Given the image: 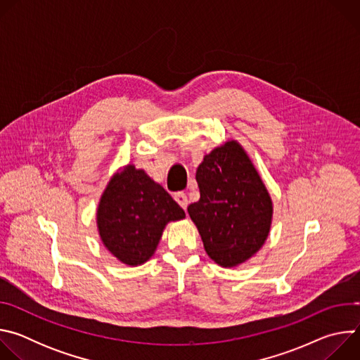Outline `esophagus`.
Returning a JSON list of instances; mask_svg holds the SVG:
<instances>
[{"mask_svg":"<svg viewBox=\"0 0 360 360\" xmlns=\"http://www.w3.org/2000/svg\"><path fill=\"white\" fill-rule=\"evenodd\" d=\"M174 199L179 203V207H181V208L186 210V207H188V198H186V193H184V192H176V193H174Z\"/></svg>","mask_w":360,"mask_h":360,"instance_id":"esophagus-1","label":"esophagus"}]
</instances>
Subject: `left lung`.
I'll use <instances>...</instances> for the list:
<instances>
[{
  "instance_id": "obj_1",
  "label": "left lung",
  "mask_w": 360,
  "mask_h": 360,
  "mask_svg": "<svg viewBox=\"0 0 360 360\" xmlns=\"http://www.w3.org/2000/svg\"><path fill=\"white\" fill-rule=\"evenodd\" d=\"M200 198L188 214L205 252L222 268H235L269 236L272 198L243 146L229 139L203 157L196 169Z\"/></svg>"
}]
</instances>
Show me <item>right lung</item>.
I'll return each mask as SVG.
<instances>
[{
	"mask_svg": "<svg viewBox=\"0 0 360 360\" xmlns=\"http://www.w3.org/2000/svg\"><path fill=\"white\" fill-rule=\"evenodd\" d=\"M184 218V210L172 196L132 164L111 176L96 208L102 243L128 266L150 259L165 226Z\"/></svg>",
	"mask_w": 360,
	"mask_h": 360,
	"instance_id": "1",
	"label": "right lung"
}]
</instances>
